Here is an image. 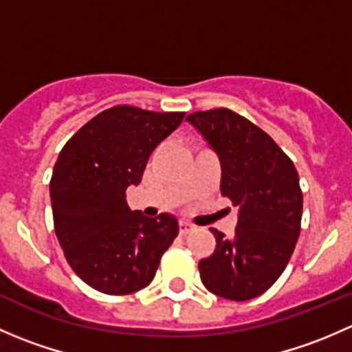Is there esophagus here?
<instances>
[{
	"mask_svg": "<svg viewBox=\"0 0 352 352\" xmlns=\"http://www.w3.org/2000/svg\"><path fill=\"white\" fill-rule=\"evenodd\" d=\"M194 230V226L190 225V223H187V221H180L179 223V232H180V235H187V233H190Z\"/></svg>",
	"mask_w": 352,
	"mask_h": 352,
	"instance_id": "esophagus-1",
	"label": "esophagus"
}]
</instances>
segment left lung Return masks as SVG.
I'll list each match as a JSON object with an SVG mask.
<instances>
[{"label":"left lung","mask_w":352,"mask_h":352,"mask_svg":"<svg viewBox=\"0 0 352 352\" xmlns=\"http://www.w3.org/2000/svg\"><path fill=\"white\" fill-rule=\"evenodd\" d=\"M221 163V194L239 206L235 235L211 228L216 248L199 261L202 285L216 296L247 301L286 269L300 236L303 194L293 162L267 133L230 109L186 117Z\"/></svg>","instance_id":"obj_1"}]
</instances>
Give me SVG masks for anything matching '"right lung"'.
<instances>
[{"label":"right lung","instance_id":"1","mask_svg":"<svg viewBox=\"0 0 352 352\" xmlns=\"http://www.w3.org/2000/svg\"><path fill=\"white\" fill-rule=\"evenodd\" d=\"M184 116L116 105L88 120L59 153L49 184L56 236L71 269L100 293L146 287L179 235L175 216L131 211L126 189L141 182L151 151Z\"/></svg>","mask_w":352,"mask_h":352}]
</instances>
